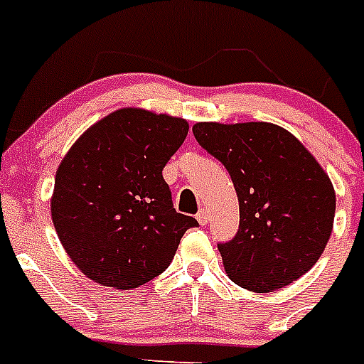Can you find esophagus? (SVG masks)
<instances>
[{
    "label": "esophagus",
    "instance_id": "obj_1",
    "mask_svg": "<svg viewBox=\"0 0 364 364\" xmlns=\"http://www.w3.org/2000/svg\"><path fill=\"white\" fill-rule=\"evenodd\" d=\"M196 218H198V223L202 224V226H205V224L209 223V215H208V211H205V209H200V211H198V215H196Z\"/></svg>",
    "mask_w": 364,
    "mask_h": 364
}]
</instances>
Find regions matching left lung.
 Here are the masks:
<instances>
[{"label":"left lung","instance_id":"8db88e82","mask_svg":"<svg viewBox=\"0 0 364 364\" xmlns=\"http://www.w3.org/2000/svg\"><path fill=\"white\" fill-rule=\"evenodd\" d=\"M192 132L237 192L239 230L218 243L230 279L265 294L303 277L333 232L336 198L323 168L273 123H196Z\"/></svg>","mask_w":364,"mask_h":364}]
</instances>
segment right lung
Listing matches in <instances>:
<instances>
[{"label": "right lung", "mask_w": 364, "mask_h": 364, "mask_svg": "<svg viewBox=\"0 0 364 364\" xmlns=\"http://www.w3.org/2000/svg\"><path fill=\"white\" fill-rule=\"evenodd\" d=\"M181 117L121 108L75 141L55 173L52 220L76 267L102 286L131 289L159 277L198 220L173 209L162 177L181 147Z\"/></svg>", "instance_id": "right-lung-1"}]
</instances>
